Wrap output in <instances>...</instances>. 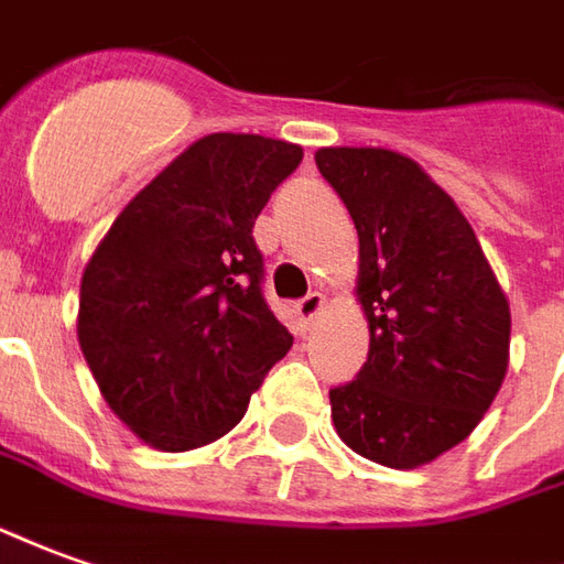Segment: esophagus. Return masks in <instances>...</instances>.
Wrapping results in <instances>:
<instances>
[{
	"mask_svg": "<svg viewBox=\"0 0 564 564\" xmlns=\"http://www.w3.org/2000/svg\"><path fill=\"white\" fill-rule=\"evenodd\" d=\"M321 308H323V295L321 293H308L305 299H299V302H295V311H299V317H302L305 323L314 321V317L321 314Z\"/></svg>",
	"mask_w": 564,
	"mask_h": 564,
	"instance_id": "34e87169",
	"label": "esophagus"
}]
</instances>
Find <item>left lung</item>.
I'll list each match as a JSON object with an SVG mask.
<instances>
[{
	"label": "left lung",
	"instance_id": "1",
	"mask_svg": "<svg viewBox=\"0 0 564 564\" xmlns=\"http://www.w3.org/2000/svg\"><path fill=\"white\" fill-rule=\"evenodd\" d=\"M317 171L360 238L369 357L329 391L357 455L409 470L458 446L501 391L510 305L474 228L419 164L391 149H321Z\"/></svg>",
	"mask_w": 564,
	"mask_h": 564
}]
</instances>
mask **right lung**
<instances>
[{"label": "right lung", "mask_w": 564, "mask_h": 564, "mask_svg": "<svg viewBox=\"0 0 564 564\" xmlns=\"http://www.w3.org/2000/svg\"><path fill=\"white\" fill-rule=\"evenodd\" d=\"M302 149L210 133L118 214L82 278L78 345L109 409L164 452L207 446L293 348L265 299L256 216Z\"/></svg>", "instance_id": "obj_1"}]
</instances>
